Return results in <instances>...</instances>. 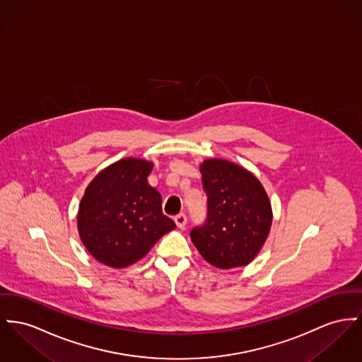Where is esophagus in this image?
<instances>
[{
  "instance_id": "34e87169",
  "label": "esophagus",
  "mask_w": 362,
  "mask_h": 362,
  "mask_svg": "<svg viewBox=\"0 0 362 362\" xmlns=\"http://www.w3.org/2000/svg\"><path fill=\"white\" fill-rule=\"evenodd\" d=\"M174 222H175V225H177L180 229H182V228L187 225V216H185V214H178V216L174 217Z\"/></svg>"
}]
</instances>
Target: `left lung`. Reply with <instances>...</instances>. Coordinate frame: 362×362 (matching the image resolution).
Here are the masks:
<instances>
[{
	"instance_id": "left-lung-1",
	"label": "left lung",
	"mask_w": 362,
	"mask_h": 362,
	"mask_svg": "<svg viewBox=\"0 0 362 362\" xmlns=\"http://www.w3.org/2000/svg\"><path fill=\"white\" fill-rule=\"evenodd\" d=\"M209 216L191 240L200 255L218 269L251 264L270 232L272 203L261 181L230 160L210 158L200 163Z\"/></svg>"
}]
</instances>
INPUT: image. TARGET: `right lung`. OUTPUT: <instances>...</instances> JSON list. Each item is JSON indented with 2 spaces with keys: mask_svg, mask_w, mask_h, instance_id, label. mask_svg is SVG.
<instances>
[{
  "mask_svg": "<svg viewBox=\"0 0 362 362\" xmlns=\"http://www.w3.org/2000/svg\"><path fill=\"white\" fill-rule=\"evenodd\" d=\"M153 163L123 158L101 170L79 202L76 226L89 254L103 265L136 264L175 228L162 213V196L148 182Z\"/></svg>",
  "mask_w": 362,
  "mask_h": 362,
  "instance_id": "add662e5",
  "label": "right lung"
}]
</instances>
